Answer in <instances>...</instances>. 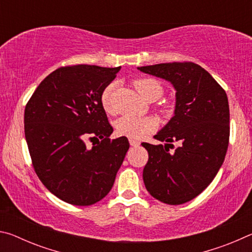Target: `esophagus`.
Masks as SVG:
<instances>
[{
  "mask_svg": "<svg viewBox=\"0 0 252 252\" xmlns=\"http://www.w3.org/2000/svg\"><path fill=\"white\" fill-rule=\"evenodd\" d=\"M130 144H131V147H139L140 146V142L139 141H136V140H130Z\"/></svg>",
  "mask_w": 252,
  "mask_h": 252,
  "instance_id": "34e87169",
  "label": "esophagus"
}]
</instances>
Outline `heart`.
Wrapping results in <instances>:
<instances>
[{
  "label": "heart",
  "instance_id": "obj_1",
  "mask_svg": "<svg viewBox=\"0 0 252 252\" xmlns=\"http://www.w3.org/2000/svg\"><path fill=\"white\" fill-rule=\"evenodd\" d=\"M133 85L140 94L144 99L157 100L163 93V88L158 82L157 80L152 78H142L133 81ZM114 89V84L111 83L106 85L101 94V104L103 106L105 112L111 113L113 111L112 108V92ZM158 126V121L153 117H131L123 116L119 118L116 122L117 133L127 136L131 139H139L144 134L150 133L155 131Z\"/></svg>",
  "mask_w": 252,
  "mask_h": 252
}]
</instances>
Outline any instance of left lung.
I'll return each instance as SVG.
<instances>
[{"label":"left lung","instance_id":"8db88e82","mask_svg":"<svg viewBox=\"0 0 252 252\" xmlns=\"http://www.w3.org/2000/svg\"><path fill=\"white\" fill-rule=\"evenodd\" d=\"M138 69L169 81L177 91L174 116L155 135L167 143H142L149 153L144 186L161 202L186 203L210 185L224 161L230 135L227 93L208 71L192 62ZM174 141L179 147L170 153L169 143Z\"/></svg>","mask_w":252,"mask_h":252}]
</instances>
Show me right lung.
I'll return each instance as SVG.
<instances>
[{"instance_id":"right-lung-1","label":"right lung","mask_w":252,"mask_h":252,"mask_svg":"<svg viewBox=\"0 0 252 252\" xmlns=\"http://www.w3.org/2000/svg\"><path fill=\"white\" fill-rule=\"evenodd\" d=\"M121 66L59 67L42 81L24 111V132L34 171L51 193L90 206L110 192L129 141L111 140L113 127L101 94ZM95 138L92 148L84 139Z\"/></svg>"}]
</instances>
